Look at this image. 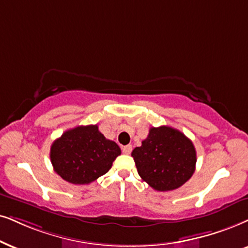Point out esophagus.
<instances>
[{
	"label": "esophagus",
	"instance_id": "obj_1",
	"mask_svg": "<svg viewBox=\"0 0 248 248\" xmlns=\"http://www.w3.org/2000/svg\"><path fill=\"white\" fill-rule=\"evenodd\" d=\"M131 150H133V146L131 145H126L122 147V152L124 153V155H129V153L131 152Z\"/></svg>",
	"mask_w": 248,
	"mask_h": 248
}]
</instances>
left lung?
Listing matches in <instances>:
<instances>
[{"label":"left lung","instance_id":"8db88e82","mask_svg":"<svg viewBox=\"0 0 248 248\" xmlns=\"http://www.w3.org/2000/svg\"><path fill=\"white\" fill-rule=\"evenodd\" d=\"M139 175L156 191L183 186L196 169L193 143L180 130L168 126L150 128L142 145L131 152Z\"/></svg>","mask_w":248,"mask_h":248}]
</instances>
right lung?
Returning a JSON list of instances; mask_svg holds the SVG:
<instances>
[{
  "instance_id": "right-lung-1",
  "label": "right lung",
  "mask_w": 248,
  "mask_h": 248,
  "mask_svg": "<svg viewBox=\"0 0 248 248\" xmlns=\"http://www.w3.org/2000/svg\"><path fill=\"white\" fill-rule=\"evenodd\" d=\"M121 150L106 140L97 124L66 130L52 143L50 160L55 171L72 184H89L104 175Z\"/></svg>"
}]
</instances>
